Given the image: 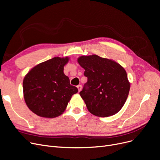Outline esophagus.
I'll return each instance as SVG.
<instances>
[{
	"instance_id": "obj_1",
	"label": "esophagus",
	"mask_w": 160,
	"mask_h": 160,
	"mask_svg": "<svg viewBox=\"0 0 160 160\" xmlns=\"http://www.w3.org/2000/svg\"><path fill=\"white\" fill-rule=\"evenodd\" d=\"M82 88V86H81V85H78V86H77V88L78 89V92H79L81 91Z\"/></svg>"
}]
</instances>
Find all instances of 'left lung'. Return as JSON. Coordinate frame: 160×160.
Here are the masks:
<instances>
[{"mask_svg":"<svg viewBox=\"0 0 160 160\" xmlns=\"http://www.w3.org/2000/svg\"><path fill=\"white\" fill-rule=\"evenodd\" d=\"M77 61L88 78L80 95L90 113L108 117L118 112L130 89L124 68L112 59L97 55H82Z\"/></svg>","mask_w":160,"mask_h":160,"instance_id":"1","label":"left lung"}]
</instances>
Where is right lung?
<instances>
[{"mask_svg": "<svg viewBox=\"0 0 160 160\" xmlns=\"http://www.w3.org/2000/svg\"><path fill=\"white\" fill-rule=\"evenodd\" d=\"M69 58L55 57L34 67L23 82L25 103L38 116L53 118L65 110L72 95L78 92L64 74Z\"/></svg>", "mask_w": 160, "mask_h": 160, "instance_id": "add662e5", "label": "right lung"}]
</instances>
